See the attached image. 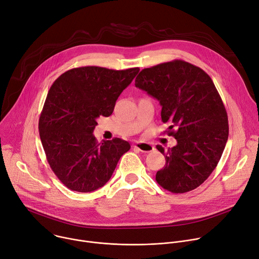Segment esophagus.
<instances>
[{
  "mask_svg": "<svg viewBox=\"0 0 259 259\" xmlns=\"http://www.w3.org/2000/svg\"><path fill=\"white\" fill-rule=\"evenodd\" d=\"M132 147L134 149H137L140 152H143V153H149V152H152L154 150V147L151 144H148V143H135Z\"/></svg>",
  "mask_w": 259,
  "mask_h": 259,
  "instance_id": "1",
  "label": "esophagus"
}]
</instances>
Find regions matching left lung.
Masks as SVG:
<instances>
[{"instance_id":"left-lung-1","label":"left lung","mask_w":259,"mask_h":259,"mask_svg":"<svg viewBox=\"0 0 259 259\" xmlns=\"http://www.w3.org/2000/svg\"><path fill=\"white\" fill-rule=\"evenodd\" d=\"M135 87L156 98L161 120L177 146L157 150L165 165L156 174L157 183L172 193L196 189L216 168L228 138V117L211 78L197 66L174 60L143 69Z\"/></svg>"}]
</instances>
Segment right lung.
I'll return each mask as SVG.
<instances>
[{
	"label": "right lung",
	"mask_w": 259,
	"mask_h": 259,
	"mask_svg": "<svg viewBox=\"0 0 259 259\" xmlns=\"http://www.w3.org/2000/svg\"><path fill=\"white\" fill-rule=\"evenodd\" d=\"M139 68L112 70L85 66L68 70L51 87L39 119V134L51 168L68 188L92 192L111 178L130 150L114 137L98 143L93 135L97 117L109 116L121 93Z\"/></svg>",
	"instance_id": "right-lung-1"
}]
</instances>
